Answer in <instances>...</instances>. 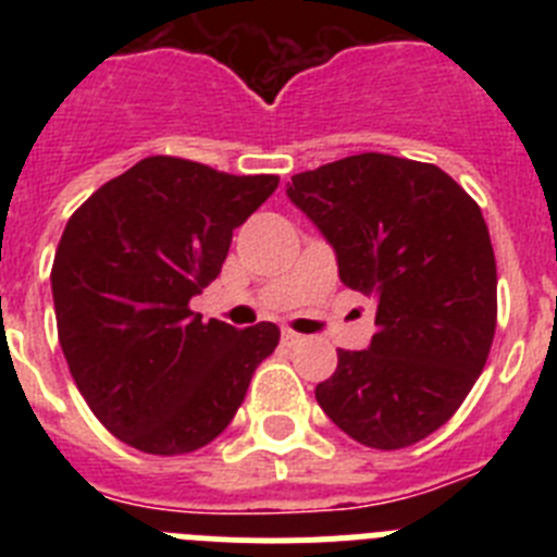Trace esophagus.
<instances>
[{"mask_svg":"<svg viewBox=\"0 0 557 557\" xmlns=\"http://www.w3.org/2000/svg\"><path fill=\"white\" fill-rule=\"evenodd\" d=\"M282 343L284 346H295V343H301V334H295V332H289V329H284Z\"/></svg>","mask_w":557,"mask_h":557,"instance_id":"obj_1","label":"esophagus"}]
</instances>
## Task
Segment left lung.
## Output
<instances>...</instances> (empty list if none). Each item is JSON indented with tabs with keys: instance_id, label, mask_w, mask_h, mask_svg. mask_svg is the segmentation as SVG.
Listing matches in <instances>:
<instances>
[{
	"instance_id": "1",
	"label": "left lung",
	"mask_w": 557,
	"mask_h": 557,
	"mask_svg": "<svg viewBox=\"0 0 557 557\" xmlns=\"http://www.w3.org/2000/svg\"><path fill=\"white\" fill-rule=\"evenodd\" d=\"M287 198L337 256L339 282L376 301V334L337 351L314 398L371 449L444 426L485 368L496 262L474 200L435 164L359 152L298 172Z\"/></svg>"
}]
</instances>
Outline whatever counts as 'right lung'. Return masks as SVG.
I'll return each instance as SVG.
<instances>
[{
    "instance_id": "1",
    "label": "right lung",
    "mask_w": 557,
    "mask_h": 557,
    "mask_svg": "<svg viewBox=\"0 0 557 557\" xmlns=\"http://www.w3.org/2000/svg\"><path fill=\"white\" fill-rule=\"evenodd\" d=\"M278 186L150 156L72 214L52 264L58 337L111 435L147 455L211 444L278 346L275 323L234 329L189 309L220 275L234 228Z\"/></svg>"
}]
</instances>
